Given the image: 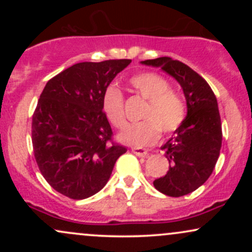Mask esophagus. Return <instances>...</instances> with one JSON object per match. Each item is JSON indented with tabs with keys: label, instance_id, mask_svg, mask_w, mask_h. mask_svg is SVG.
<instances>
[{
	"label": "esophagus",
	"instance_id": "1",
	"mask_svg": "<svg viewBox=\"0 0 252 252\" xmlns=\"http://www.w3.org/2000/svg\"><path fill=\"white\" fill-rule=\"evenodd\" d=\"M131 152L134 153L135 155L140 156V158H146V156L148 155V150L140 148V147H134V148H131Z\"/></svg>",
	"mask_w": 252,
	"mask_h": 252
}]
</instances>
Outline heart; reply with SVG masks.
<instances>
[{
	"instance_id": "b5f03b06",
	"label": "heart",
	"mask_w": 252,
	"mask_h": 252,
	"mask_svg": "<svg viewBox=\"0 0 252 252\" xmlns=\"http://www.w3.org/2000/svg\"><path fill=\"white\" fill-rule=\"evenodd\" d=\"M129 84L147 99L142 111L143 121L131 123L118 135L121 142L130 146H148L163 134H172L186 120V104L178 92L169 88L166 78L155 72H140L129 78ZM104 115L115 128L126 124L124 97L122 91L115 86L106 88L102 98Z\"/></svg>"
}]
</instances>
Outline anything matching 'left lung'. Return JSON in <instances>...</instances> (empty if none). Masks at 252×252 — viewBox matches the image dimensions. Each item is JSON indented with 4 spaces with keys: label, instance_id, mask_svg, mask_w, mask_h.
<instances>
[{
    "label": "left lung",
    "instance_id": "1",
    "mask_svg": "<svg viewBox=\"0 0 252 252\" xmlns=\"http://www.w3.org/2000/svg\"><path fill=\"white\" fill-rule=\"evenodd\" d=\"M141 63L161 67L174 77L184 90L186 120L161 147L169 169L162 178L156 179L154 186L166 195H186L210 178L219 158L222 132L217 98L206 80L186 63L168 57Z\"/></svg>",
    "mask_w": 252,
    "mask_h": 252
}]
</instances>
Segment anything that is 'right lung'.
I'll return each mask as SVG.
<instances>
[{
	"instance_id": "right-lung-1",
	"label": "right lung",
	"mask_w": 252,
	"mask_h": 252,
	"mask_svg": "<svg viewBox=\"0 0 252 252\" xmlns=\"http://www.w3.org/2000/svg\"><path fill=\"white\" fill-rule=\"evenodd\" d=\"M130 59L78 63L46 84L32 120L35 161L46 181L71 199H86L108 182L126 148L112 141L102 98Z\"/></svg>"
}]
</instances>
